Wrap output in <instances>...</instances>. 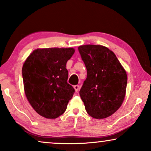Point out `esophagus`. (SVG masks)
<instances>
[{"mask_svg":"<svg viewBox=\"0 0 151 151\" xmlns=\"http://www.w3.org/2000/svg\"><path fill=\"white\" fill-rule=\"evenodd\" d=\"M74 88H75V90H76V92H78V91H79V88H80V87H79V85H75L74 86Z\"/></svg>","mask_w":151,"mask_h":151,"instance_id":"obj_1","label":"esophagus"}]
</instances>
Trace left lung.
Wrapping results in <instances>:
<instances>
[{
    "mask_svg": "<svg viewBox=\"0 0 151 151\" xmlns=\"http://www.w3.org/2000/svg\"><path fill=\"white\" fill-rule=\"evenodd\" d=\"M87 76L80 91L88 114L104 119L113 114L122 104L127 75L115 53L102 45L78 47Z\"/></svg>",
    "mask_w": 151,
    "mask_h": 151,
    "instance_id": "1",
    "label": "left lung"
}]
</instances>
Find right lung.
<instances>
[{
    "instance_id": "right-lung-1",
    "label": "right lung",
    "mask_w": 151,
    "mask_h": 151,
    "mask_svg": "<svg viewBox=\"0 0 151 151\" xmlns=\"http://www.w3.org/2000/svg\"><path fill=\"white\" fill-rule=\"evenodd\" d=\"M73 48L38 49L22 69L24 92L33 109L41 116L55 119L67 109L75 89L67 82V61Z\"/></svg>"
}]
</instances>
